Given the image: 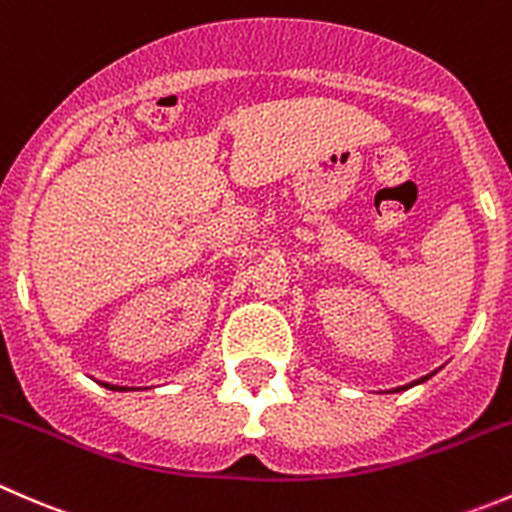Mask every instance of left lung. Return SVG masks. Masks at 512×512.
Masks as SVG:
<instances>
[{"mask_svg":"<svg viewBox=\"0 0 512 512\" xmlns=\"http://www.w3.org/2000/svg\"><path fill=\"white\" fill-rule=\"evenodd\" d=\"M430 376H433V373H430ZM430 376H423V378H421V381H413V383H411V386H418V383L428 381V378H430ZM411 386H403V388H411ZM403 388H396V391H403Z\"/></svg>","mask_w":512,"mask_h":512,"instance_id":"8db88e82","label":"left lung"}]
</instances>
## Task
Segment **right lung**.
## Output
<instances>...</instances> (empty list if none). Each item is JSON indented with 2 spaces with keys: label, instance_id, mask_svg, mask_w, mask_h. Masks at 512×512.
Returning a JSON list of instances; mask_svg holds the SVG:
<instances>
[{
  "label": "right lung",
  "instance_id": "obj_1",
  "mask_svg": "<svg viewBox=\"0 0 512 512\" xmlns=\"http://www.w3.org/2000/svg\"><path fill=\"white\" fill-rule=\"evenodd\" d=\"M101 386L111 388V391H134V388H121V386H111V383H101Z\"/></svg>",
  "mask_w": 512,
  "mask_h": 512
}]
</instances>
